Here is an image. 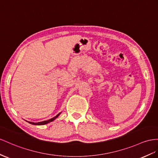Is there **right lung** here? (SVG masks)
I'll list each match as a JSON object with an SVG mask.
<instances>
[{
    "label": "right lung",
    "instance_id": "1",
    "mask_svg": "<svg viewBox=\"0 0 158 158\" xmlns=\"http://www.w3.org/2000/svg\"><path fill=\"white\" fill-rule=\"evenodd\" d=\"M60 114H61V112L59 113V114L56 115L55 117H54V118H51V119H48V120H47V121H41V122L35 123V122H31V121H27V120H25V121H27V122H29V123L32 124V125H45V124H47V123H48L51 122V121H54L56 118H57L58 117H59V115Z\"/></svg>",
    "mask_w": 158,
    "mask_h": 158
}]
</instances>
